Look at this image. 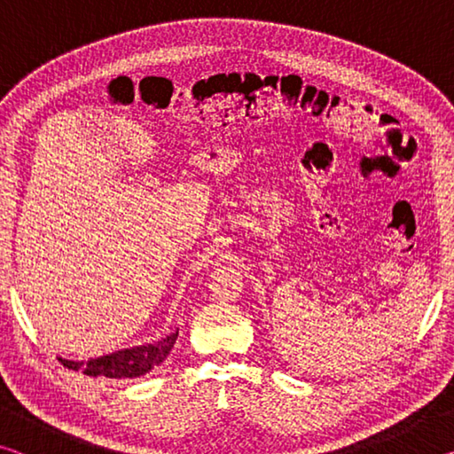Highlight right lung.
<instances>
[{"instance_id": "obj_1", "label": "right lung", "mask_w": 454, "mask_h": 454, "mask_svg": "<svg viewBox=\"0 0 454 454\" xmlns=\"http://www.w3.org/2000/svg\"><path fill=\"white\" fill-rule=\"evenodd\" d=\"M178 330L168 334L162 340L153 344H142V347H132L124 350H116L112 355L83 360H66L58 358L61 364L72 368V371H82L88 376H106V379H136L150 372L153 366L164 363V358L170 355L174 348Z\"/></svg>"}]
</instances>
